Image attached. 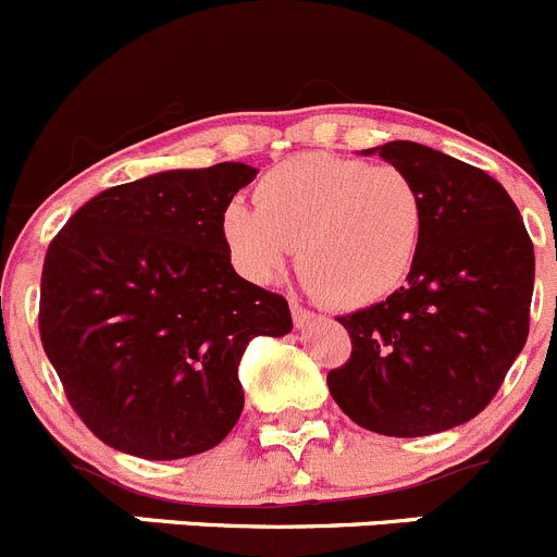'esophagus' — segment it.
<instances>
[{
	"instance_id": "1",
	"label": "esophagus",
	"mask_w": 557,
	"mask_h": 557,
	"mask_svg": "<svg viewBox=\"0 0 557 557\" xmlns=\"http://www.w3.org/2000/svg\"><path fill=\"white\" fill-rule=\"evenodd\" d=\"M288 305H290V315H294L296 326H307V323L315 321V312H310L307 307H301L296 299H290Z\"/></svg>"
}]
</instances>
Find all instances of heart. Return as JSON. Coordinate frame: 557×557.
Listing matches in <instances>:
<instances>
[{"label":"heart","mask_w":557,"mask_h":557,"mask_svg":"<svg viewBox=\"0 0 557 557\" xmlns=\"http://www.w3.org/2000/svg\"><path fill=\"white\" fill-rule=\"evenodd\" d=\"M252 198L256 209L231 201L220 218L231 261L250 283L277 280L296 242L312 294L367 307L405 283L422 247V193L394 165L299 154L267 171Z\"/></svg>","instance_id":"heart-1"}]
</instances>
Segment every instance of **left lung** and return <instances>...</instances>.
Listing matches in <instances>:
<instances>
[{"label":"left lung","mask_w":557,"mask_h":557,"mask_svg":"<svg viewBox=\"0 0 557 557\" xmlns=\"http://www.w3.org/2000/svg\"><path fill=\"white\" fill-rule=\"evenodd\" d=\"M372 152L422 193V247L403 288L337 318L350 359L326 383L359 428L419 438L468 422L498 394L528 339L536 258L520 209L482 169L413 141Z\"/></svg>","instance_id":"8db88e82"}]
</instances>
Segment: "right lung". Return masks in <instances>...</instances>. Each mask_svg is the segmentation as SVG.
<instances>
[{
  "mask_svg": "<svg viewBox=\"0 0 557 557\" xmlns=\"http://www.w3.org/2000/svg\"><path fill=\"white\" fill-rule=\"evenodd\" d=\"M258 171H163L108 187L51 239L40 339L81 422L113 449L180 460L239 422L252 337L290 332L288 301L231 267L220 218Z\"/></svg>",
  "mask_w": 557,
  "mask_h": 557,
  "instance_id": "1",
  "label": "right lung"
}]
</instances>
